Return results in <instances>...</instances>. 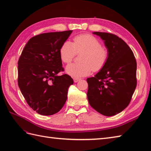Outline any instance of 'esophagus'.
Segmentation results:
<instances>
[{"label": "esophagus", "mask_w": 151, "mask_h": 151, "mask_svg": "<svg viewBox=\"0 0 151 151\" xmlns=\"http://www.w3.org/2000/svg\"><path fill=\"white\" fill-rule=\"evenodd\" d=\"M73 79H74V82H77L79 81H81V78H74Z\"/></svg>", "instance_id": "34e87169"}]
</instances>
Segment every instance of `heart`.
Here are the masks:
<instances>
[{"instance_id":"1","label":"heart","mask_w":151,"mask_h":151,"mask_svg":"<svg viewBox=\"0 0 151 151\" xmlns=\"http://www.w3.org/2000/svg\"><path fill=\"white\" fill-rule=\"evenodd\" d=\"M81 62L67 65L66 73L74 77L88 76L92 70L97 72L103 69L109 58L108 48L102 45L101 41L91 34H80L73 38V42L65 41L59 50L61 60L69 63L76 53H81Z\"/></svg>"}]
</instances>
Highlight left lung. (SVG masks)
Instances as JSON below:
<instances>
[{
	"label": "left lung",
	"mask_w": 151,
	"mask_h": 151,
	"mask_svg": "<svg viewBox=\"0 0 151 151\" xmlns=\"http://www.w3.org/2000/svg\"><path fill=\"white\" fill-rule=\"evenodd\" d=\"M104 41L109 58L103 69L87 78L89 104L106 116H113L126 108L137 85V63L132 50L116 35L94 32Z\"/></svg>",
	"instance_id": "obj_1"
}]
</instances>
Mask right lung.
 Here are the masks:
<instances>
[{
	"label": "right lung",
	"instance_id": "obj_1",
	"mask_svg": "<svg viewBox=\"0 0 151 151\" xmlns=\"http://www.w3.org/2000/svg\"><path fill=\"white\" fill-rule=\"evenodd\" d=\"M73 30L47 32L28 40L18 60V86L29 106L42 115L58 112L73 80L64 71L59 50Z\"/></svg>",
	"mask_w": 151,
	"mask_h": 151
}]
</instances>
